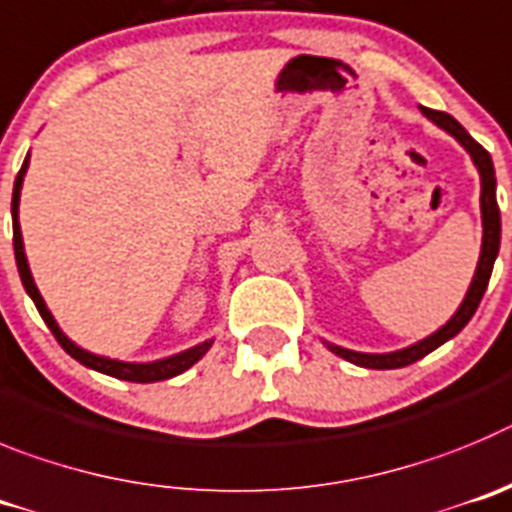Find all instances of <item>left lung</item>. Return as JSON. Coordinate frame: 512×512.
Wrapping results in <instances>:
<instances>
[{
    "label": "left lung",
    "instance_id": "left-lung-1",
    "mask_svg": "<svg viewBox=\"0 0 512 512\" xmlns=\"http://www.w3.org/2000/svg\"><path fill=\"white\" fill-rule=\"evenodd\" d=\"M421 112L426 114L431 122H436L441 130H446L449 135L457 137L464 147H467V153L472 155L474 165L480 170L482 178V227H485V234H482V255L480 262H477V273H474L472 285L467 290V298L462 301L459 311L446 321V326H441L436 334H431L423 342L413 344L408 349H400V352H390V354H362V352H349V349L334 347L329 344V349L339 357H344L347 362H354L359 367H370V370H395V367H405L418 362L421 357H426L428 352H434L436 347H441L444 342H449L451 336H457L459 331L467 326V321L472 319L477 306H480L482 296H485L487 283H490L492 275V265H495L497 250H500V209H497V199H495V168H492V158L487 153L485 147L480 142L474 140L467 130H464L462 124L457 119L451 117L446 112H436V109H426L421 107Z\"/></svg>",
    "mask_w": 512,
    "mask_h": 512
}]
</instances>
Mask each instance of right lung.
<instances>
[{"label":"right lung","instance_id":"obj_1","mask_svg":"<svg viewBox=\"0 0 512 512\" xmlns=\"http://www.w3.org/2000/svg\"><path fill=\"white\" fill-rule=\"evenodd\" d=\"M27 163H30V155H27L25 163H22V168H20V173H17L15 191H12V232H15L12 234V239H15V260H17V270H20V278H22V285H25V290H27V296L35 301L40 316H43V321L48 324V329L53 331V336L58 339V344H61V347L66 349L73 359H78L81 365L91 367V370L104 372V375H112V377H119V380H130V382L168 380V377L181 375L183 370H188L191 365H196V362H199V359L206 354V349L211 347V342H204V344H199V347L186 349V352H181V354H173V357H168V359L147 362V365H135V362H117V359H107V357H99V354L86 352V349L76 347V344H73L71 339H68V336L58 329V324H55V319L50 316L48 306H45L43 296H40V290L35 288V280H32V275H30V267H27V257H25V247H22L20 222H17V209H20V188H22V178H25Z\"/></svg>","mask_w":512,"mask_h":512}]
</instances>
